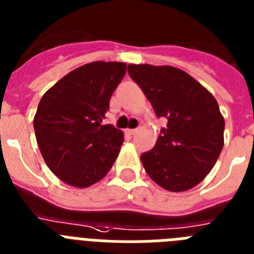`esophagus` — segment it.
Listing matches in <instances>:
<instances>
[{"label":"esophagus","instance_id":"esophagus-1","mask_svg":"<svg viewBox=\"0 0 254 254\" xmlns=\"http://www.w3.org/2000/svg\"><path fill=\"white\" fill-rule=\"evenodd\" d=\"M126 132H127V133H128V135H135L136 132H137V129H126Z\"/></svg>","mask_w":254,"mask_h":254}]
</instances>
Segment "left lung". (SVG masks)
Wrapping results in <instances>:
<instances>
[{
    "instance_id": "1",
    "label": "left lung",
    "mask_w": 254,
    "mask_h": 254,
    "mask_svg": "<svg viewBox=\"0 0 254 254\" xmlns=\"http://www.w3.org/2000/svg\"><path fill=\"white\" fill-rule=\"evenodd\" d=\"M157 117L167 127L152 150L141 154L150 179L170 192L196 187L214 167L225 144V118L217 100L186 71L173 66L128 64Z\"/></svg>"
}]
</instances>
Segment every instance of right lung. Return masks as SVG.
Here are the masks:
<instances>
[{
    "label": "right lung",
    "instance_id": "add662e5",
    "mask_svg": "<svg viewBox=\"0 0 254 254\" xmlns=\"http://www.w3.org/2000/svg\"><path fill=\"white\" fill-rule=\"evenodd\" d=\"M126 68L125 62L83 64L40 100L33 118L37 145L50 171L71 187L100 182L118 157L123 132L102 119Z\"/></svg>",
    "mask_w": 254,
    "mask_h": 254
}]
</instances>
